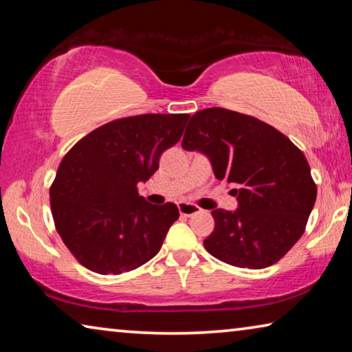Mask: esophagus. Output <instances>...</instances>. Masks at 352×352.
Segmentation results:
<instances>
[{
  "mask_svg": "<svg viewBox=\"0 0 352 352\" xmlns=\"http://www.w3.org/2000/svg\"><path fill=\"white\" fill-rule=\"evenodd\" d=\"M178 211H180L182 216H186V217H190V216H195V214L201 212L200 206L194 205V204H186V201H183V204L178 205Z\"/></svg>",
  "mask_w": 352,
  "mask_h": 352,
  "instance_id": "1",
  "label": "esophagus"
}]
</instances>
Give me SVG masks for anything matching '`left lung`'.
<instances>
[{
    "mask_svg": "<svg viewBox=\"0 0 352 352\" xmlns=\"http://www.w3.org/2000/svg\"><path fill=\"white\" fill-rule=\"evenodd\" d=\"M182 147L204 152L217 180L239 186L234 212H211L216 226L204 241L206 252L254 270L285 256L305 233L317 199L305 153L267 122L220 107L190 118Z\"/></svg>",
    "mask_w": 352,
    "mask_h": 352,
    "instance_id": "obj_1",
    "label": "left lung"
}]
</instances>
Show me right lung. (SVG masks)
I'll list each match as a JSON object with an SVG mask.
<instances>
[{
	"mask_svg": "<svg viewBox=\"0 0 352 352\" xmlns=\"http://www.w3.org/2000/svg\"><path fill=\"white\" fill-rule=\"evenodd\" d=\"M190 115L115 119L83 136L65 155L50 188L57 233L71 254L99 275L135 270L160 252L180 216L174 204L151 205L138 183L180 141Z\"/></svg>",
	"mask_w": 352,
	"mask_h": 352,
	"instance_id": "obj_1",
	"label": "right lung"
}]
</instances>
